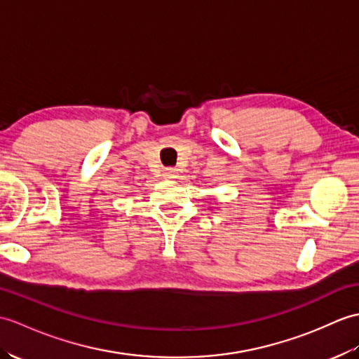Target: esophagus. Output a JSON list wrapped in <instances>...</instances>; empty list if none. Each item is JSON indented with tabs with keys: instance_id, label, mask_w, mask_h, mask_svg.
I'll return each instance as SVG.
<instances>
[{
	"instance_id": "1",
	"label": "esophagus",
	"mask_w": 359,
	"mask_h": 359,
	"mask_svg": "<svg viewBox=\"0 0 359 359\" xmlns=\"http://www.w3.org/2000/svg\"><path fill=\"white\" fill-rule=\"evenodd\" d=\"M163 177L165 179H176L177 177V170L176 168H165L163 170Z\"/></svg>"
}]
</instances>
